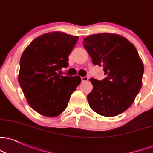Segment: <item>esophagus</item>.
<instances>
[{"label":"esophagus","instance_id":"obj_1","mask_svg":"<svg viewBox=\"0 0 153 153\" xmlns=\"http://www.w3.org/2000/svg\"><path fill=\"white\" fill-rule=\"evenodd\" d=\"M82 82H87V81L88 80V78L87 76H84V77H82Z\"/></svg>","mask_w":153,"mask_h":153}]
</instances>
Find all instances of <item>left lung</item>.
I'll return each mask as SVG.
<instances>
[{
    "label": "left lung",
    "mask_w": 153,
    "mask_h": 153,
    "mask_svg": "<svg viewBox=\"0 0 153 153\" xmlns=\"http://www.w3.org/2000/svg\"><path fill=\"white\" fill-rule=\"evenodd\" d=\"M83 44L94 65L103 67L105 78L90 79L93 90L87 95L98 114L115 116L134 102L142 86L144 66L136 48L119 35L100 33L86 37Z\"/></svg>",
    "instance_id": "8db88e82"
}]
</instances>
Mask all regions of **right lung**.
<instances>
[{
	"label": "right lung",
	"instance_id": "1",
	"mask_svg": "<svg viewBox=\"0 0 153 153\" xmlns=\"http://www.w3.org/2000/svg\"><path fill=\"white\" fill-rule=\"evenodd\" d=\"M78 39L61 32L48 33L34 39L22 54L19 84L30 106L42 116L61 114L81 83L79 76L58 74L69 65V55Z\"/></svg>",
	"mask_w": 153,
	"mask_h": 153
}]
</instances>
